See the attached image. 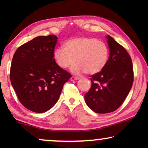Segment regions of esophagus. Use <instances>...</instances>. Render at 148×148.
Here are the masks:
<instances>
[{"label": "esophagus", "mask_w": 148, "mask_h": 148, "mask_svg": "<svg viewBox=\"0 0 148 148\" xmlns=\"http://www.w3.org/2000/svg\"><path fill=\"white\" fill-rule=\"evenodd\" d=\"M79 79V77H75V76H72L71 77V81H74V80H77Z\"/></svg>", "instance_id": "esophagus-1"}]
</instances>
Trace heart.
Wrapping results in <instances>:
<instances>
[{
  "instance_id": "b5f03b06",
  "label": "heart",
  "mask_w": 148,
  "mask_h": 148,
  "mask_svg": "<svg viewBox=\"0 0 148 148\" xmlns=\"http://www.w3.org/2000/svg\"><path fill=\"white\" fill-rule=\"evenodd\" d=\"M53 55L56 63L60 68L69 67L75 62L71 68L73 73L85 72L93 75L106 66L109 50L104 42L95 38L82 37L66 41L64 48H56Z\"/></svg>"
}]
</instances>
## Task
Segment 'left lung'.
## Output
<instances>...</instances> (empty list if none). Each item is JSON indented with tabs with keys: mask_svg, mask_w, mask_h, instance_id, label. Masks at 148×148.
Segmentation results:
<instances>
[{
	"mask_svg": "<svg viewBox=\"0 0 148 148\" xmlns=\"http://www.w3.org/2000/svg\"><path fill=\"white\" fill-rule=\"evenodd\" d=\"M110 56L100 72L91 75L92 86L85 94L89 108L100 114L118 109L132 87L134 73L131 56L121 44L108 35Z\"/></svg>",
	"mask_w": 148,
	"mask_h": 148,
	"instance_id": "obj_1",
	"label": "left lung"
}]
</instances>
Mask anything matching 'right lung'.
Returning <instances> with one entry per match:
<instances>
[{"mask_svg":"<svg viewBox=\"0 0 148 148\" xmlns=\"http://www.w3.org/2000/svg\"><path fill=\"white\" fill-rule=\"evenodd\" d=\"M58 38L38 36L19 46L12 60L10 79L19 102L38 113L53 107L71 75L56 63Z\"/></svg>","mask_w":148,"mask_h":148,"instance_id":"obj_1","label":"right lung"}]
</instances>
